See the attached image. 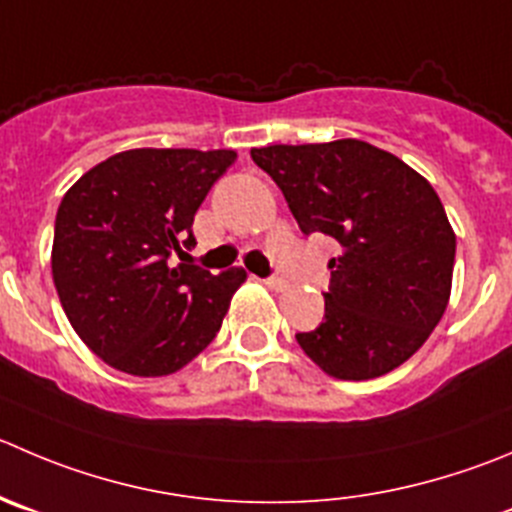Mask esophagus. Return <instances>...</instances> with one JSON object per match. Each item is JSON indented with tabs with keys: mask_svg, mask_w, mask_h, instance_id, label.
<instances>
[{
	"mask_svg": "<svg viewBox=\"0 0 512 512\" xmlns=\"http://www.w3.org/2000/svg\"><path fill=\"white\" fill-rule=\"evenodd\" d=\"M264 284L269 286V289H276V291L286 289V281L281 279V276H269V279H264Z\"/></svg>",
	"mask_w": 512,
	"mask_h": 512,
	"instance_id": "34e87169",
	"label": "esophagus"
}]
</instances>
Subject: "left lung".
<instances>
[{
    "label": "left lung",
    "instance_id": "obj_1",
    "mask_svg": "<svg viewBox=\"0 0 512 512\" xmlns=\"http://www.w3.org/2000/svg\"><path fill=\"white\" fill-rule=\"evenodd\" d=\"M301 233L342 248L329 261L324 321L296 334L337 379H374L412 357L447 309L455 233L440 196L397 155L364 140L253 148Z\"/></svg>",
    "mask_w": 512,
    "mask_h": 512
}]
</instances>
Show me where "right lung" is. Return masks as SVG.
I'll return each instance as SVG.
<instances>
[{
    "instance_id": "add662e5",
    "label": "right lung",
    "mask_w": 512,
    "mask_h": 512,
    "mask_svg": "<svg viewBox=\"0 0 512 512\" xmlns=\"http://www.w3.org/2000/svg\"><path fill=\"white\" fill-rule=\"evenodd\" d=\"M233 160V150H125L62 198L52 279L72 329L110 367L163 377L216 339L246 271L213 276L183 259L198 206Z\"/></svg>"
}]
</instances>
